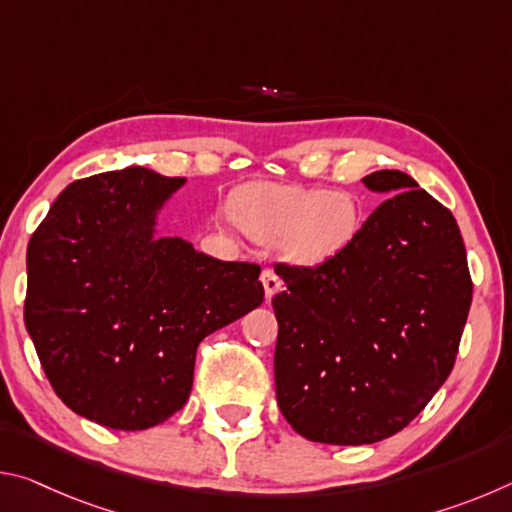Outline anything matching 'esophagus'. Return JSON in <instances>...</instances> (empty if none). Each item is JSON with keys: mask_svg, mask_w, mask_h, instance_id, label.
I'll return each instance as SVG.
<instances>
[{"mask_svg": "<svg viewBox=\"0 0 512 512\" xmlns=\"http://www.w3.org/2000/svg\"><path fill=\"white\" fill-rule=\"evenodd\" d=\"M262 284H264V291H266V300H271L277 291L282 289V280L277 277V273L273 268H264L262 271Z\"/></svg>", "mask_w": 512, "mask_h": 512, "instance_id": "esophagus-1", "label": "esophagus"}]
</instances>
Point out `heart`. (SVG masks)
Listing matches in <instances>:
<instances>
[{
    "label": "heart",
    "mask_w": 512,
    "mask_h": 512,
    "mask_svg": "<svg viewBox=\"0 0 512 512\" xmlns=\"http://www.w3.org/2000/svg\"><path fill=\"white\" fill-rule=\"evenodd\" d=\"M235 219L259 241H280L291 264L314 268L339 257L357 237L361 214L348 192L257 183L235 198Z\"/></svg>",
    "instance_id": "b5f03b06"
}]
</instances>
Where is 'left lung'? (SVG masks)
<instances>
[{
  "mask_svg": "<svg viewBox=\"0 0 512 512\" xmlns=\"http://www.w3.org/2000/svg\"><path fill=\"white\" fill-rule=\"evenodd\" d=\"M388 198L343 253L275 266V395L302 438L370 445L402 431L454 368L472 302L461 230L409 173L361 178Z\"/></svg>",
  "mask_w": 512,
  "mask_h": 512,
  "instance_id": "8db88e82",
  "label": "left lung"
}]
</instances>
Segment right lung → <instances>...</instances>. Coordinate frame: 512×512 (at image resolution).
I'll return each mask as SVG.
<instances>
[{
    "mask_svg": "<svg viewBox=\"0 0 512 512\" xmlns=\"http://www.w3.org/2000/svg\"><path fill=\"white\" fill-rule=\"evenodd\" d=\"M185 183L144 167L76 180L29 241L27 332L56 395L101 427L142 431L183 409L198 343L264 302L257 264L158 235Z\"/></svg>",
    "mask_w": 512,
    "mask_h": 512,
    "instance_id": "1",
    "label": "right lung"
}]
</instances>
